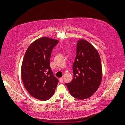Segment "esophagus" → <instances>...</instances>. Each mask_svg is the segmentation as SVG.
Instances as JSON below:
<instances>
[{
    "label": "esophagus",
    "instance_id": "34e87169",
    "mask_svg": "<svg viewBox=\"0 0 125 125\" xmlns=\"http://www.w3.org/2000/svg\"><path fill=\"white\" fill-rule=\"evenodd\" d=\"M59 81L60 83H63V79L62 78H59Z\"/></svg>",
    "mask_w": 125,
    "mask_h": 125
}]
</instances>
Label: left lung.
<instances>
[{"instance_id":"obj_1","label":"left lung","mask_w":125,"mask_h":125,"mask_svg":"<svg viewBox=\"0 0 125 125\" xmlns=\"http://www.w3.org/2000/svg\"><path fill=\"white\" fill-rule=\"evenodd\" d=\"M76 50L73 80L65 85L73 97L84 100L91 97L99 88L102 81V65L97 50L87 41L79 39Z\"/></svg>"}]
</instances>
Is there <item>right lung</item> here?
Listing matches in <instances>:
<instances>
[{"label": "right lung", "instance_id": "add662e5", "mask_svg": "<svg viewBox=\"0 0 125 125\" xmlns=\"http://www.w3.org/2000/svg\"><path fill=\"white\" fill-rule=\"evenodd\" d=\"M59 41L46 37L32 42L27 49L21 66V79L28 92L37 99L46 101L53 95L58 80L53 74L50 59Z\"/></svg>", "mask_w": 125, "mask_h": 125}]
</instances>
